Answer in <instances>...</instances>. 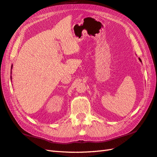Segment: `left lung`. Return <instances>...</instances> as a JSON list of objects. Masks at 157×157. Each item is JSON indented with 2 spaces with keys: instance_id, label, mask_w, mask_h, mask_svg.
<instances>
[{
  "instance_id": "1",
  "label": "left lung",
  "mask_w": 157,
  "mask_h": 157,
  "mask_svg": "<svg viewBox=\"0 0 157 157\" xmlns=\"http://www.w3.org/2000/svg\"><path fill=\"white\" fill-rule=\"evenodd\" d=\"M139 59H140V62H141V59H140V58H139Z\"/></svg>"
}]
</instances>
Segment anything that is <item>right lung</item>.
<instances>
[{
	"instance_id": "right-lung-1",
	"label": "right lung",
	"mask_w": 157,
	"mask_h": 157,
	"mask_svg": "<svg viewBox=\"0 0 157 157\" xmlns=\"http://www.w3.org/2000/svg\"><path fill=\"white\" fill-rule=\"evenodd\" d=\"M11 68H12V66H11Z\"/></svg>"
}]
</instances>
